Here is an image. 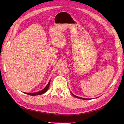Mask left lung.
<instances>
[{
    "label": "left lung",
    "mask_w": 124,
    "mask_h": 124,
    "mask_svg": "<svg viewBox=\"0 0 124 124\" xmlns=\"http://www.w3.org/2000/svg\"><path fill=\"white\" fill-rule=\"evenodd\" d=\"M72 95H73V96H74L75 97H77V98H78V99H83V100H91V99H84V98H81V97H78V96H76V95H73L72 93H71Z\"/></svg>",
    "instance_id": "left-lung-1"
}]
</instances>
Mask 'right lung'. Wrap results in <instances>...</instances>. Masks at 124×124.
<instances>
[{"label":"right lung","instance_id":"obj_1","mask_svg":"<svg viewBox=\"0 0 124 124\" xmlns=\"http://www.w3.org/2000/svg\"><path fill=\"white\" fill-rule=\"evenodd\" d=\"M50 81H51V80H49V81L48 82V84H47V86L45 87L44 89H43V90H41L40 91H39L38 92H36V93H25V94H27L28 95H32V96H35V95H41V94H43L44 93H45V92L47 91V89H48L49 85H50Z\"/></svg>","mask_w":124,"mask_h":124}]
</instances>
